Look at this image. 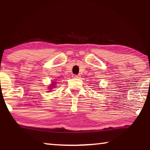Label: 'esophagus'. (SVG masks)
I'll return each instance as SVG.
<instances>
[{"mask_svg": "<svg viewBox=\"0 0 150 150\" xmlns=\"http://www.w3.org/2000/svg\"><path fill=\"white\" fill-rule=\"evenodd\" d=\"M73 78H79L80 77V75H72Z\"/></svg>", "mask_w": 150, "mask_h": 150, "instance_id": "esophagus-1", "label": "esophagus"}]
</instances>
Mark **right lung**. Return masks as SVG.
<instances>
[{
  "mask_svg": "<svg viewBox=\"0 0 150 150\" xmlns=\"http://www.w3.org/2000/svg\"><path fill=\"white\" fill-rule=\"evenodd\" d=\"M54 84V83H52V86H50V87H54V85H53Z\"/></svg>",
  "mask_w": 150,
  "mask_h": 150,
  "instance_id": "obj_1",
  "label": "right lung"
}]
</instances>
